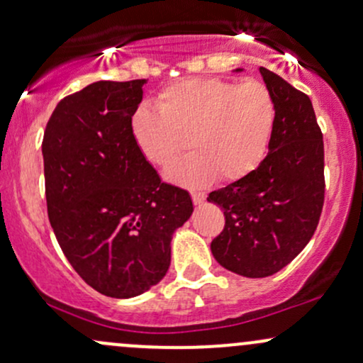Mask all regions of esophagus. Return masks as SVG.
Masks as SVG:
<instances>
[{"mask_svg": "<svg viewBox=\"0 0 363 363\" xmlns=\"http://www.w3.org/2000/svg\"><path fill=\"white\" fill-rule=\"evenodd\" d=\"M191 198H193L194 205H201V203L205 201L206 194L201 193V191H191Z\"/></svg>", "mask_w": 363, "mask_h": 363, "instance_id": "34e87169", "label": "esophagus"}]
</instances>
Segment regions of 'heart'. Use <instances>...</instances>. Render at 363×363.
<instances>
[{"label": "heart", "instance_id": "heart-1", "mask_svg": "<svg viewBox=\"0 0 363 363\" xmlns=\"http://www.w3.org/2000/svg\"><path fill=\"white\" fill-rule=\"evenodd\" d=\"M157 109L141 106L131 133L150 164L167 169L187 147L194 153L167 172L174 182L205 186L244 179L261 164L272 143L277 106L261 82L189 78L158 94Z\"/></svg>", "mask_w": 363, "mask_h": 363}]
</instances>
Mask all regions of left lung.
Instances as JSON below:
<instances>
[{
	"label": "left lung",
	"mask_w": 363,
	"mask_h": 363,
	"mask_svg": "<svg viewBox=\"0 0 363 363\" xmlns=\"http://www.w3.org/2000/svg\"><path fill=\"white\" fill-rule=\"evenodd\" d=\"M277 119L269 153L240 181L211 191L225 227L211 240L228 272L264 278L298 256L318 228L324 205V143L311 99L266 68Z\"/></svg>",
	"instance_id": "1"
}]
</instances>
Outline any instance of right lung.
<instances>
[{"label":"right lung","instance_id":"obj_1","mask_svg":"<svg viewBox=\"0 0 363 363\" xmlns=\"http://www.w3.org/2000/svg\"><path fill=\"white\" fill-rule=\"evenodd\" d=\"M147 80L95 82L57 104L43 140L49 222L86 285L129 298L157 285L170 240L193 213L186 189L162 182L131 118Z\"/></svg>","mask_w":363,"mask_h":363}]
</instances>
